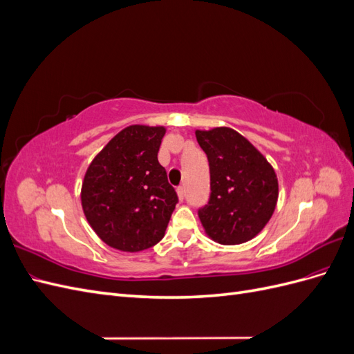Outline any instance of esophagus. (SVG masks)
<instances>
[{
    "label": "esophagus",
    "instance_id": "34e87169",
    "mask_svg": "<svg viewBox=\"0 0 354 354\" xmlns=\"http://www.w3.org/2000/svg\"><path fill=\"white\" fill-rule=\"evenodd\" d=\"M177 195H178V199H180V201L185 199L186 192H185V187H183V186H178V187H177Z\"/></svg>",
    "mask_w": 354,
    "mask_h": 354
}]
</instances>
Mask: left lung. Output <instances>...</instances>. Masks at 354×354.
<instances>
[{
  "label": "left lung",
  "instance_id": "8db88e82",
  "mask_svg": "<svg viewBox=\"0 0 354 354\" xmlns=\"http://www.w3.org/2000/svg\"><path fill=\"white\" fill-rule=\"evenodd\" d=\"M195 134L209 162L211 195L198 211L205 233L221 245L255 238L273 216L279 196L273 167L229 127Z\"/></svg>",
  "mask_w": 354,
  "mask_h": 354
}]
</instances>
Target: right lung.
<instances>
[{
  "mask_svg": "<svg viewBox=\"0 0 354 354\" xmlns=\"http://www.w3.org/2000/svg\"><path fill=\"white\" fill-rule=\"evenodd\" d=\"M164 127L130 125L93 159L81 202L97 236L115 250L138 252L164 238L178 202L158 162Z\"/></svg>",
  "mask_w": 354,
  "mask_h": 354,
  "instance_id": "1",
  "label": "right lung"
}]
</instances>
